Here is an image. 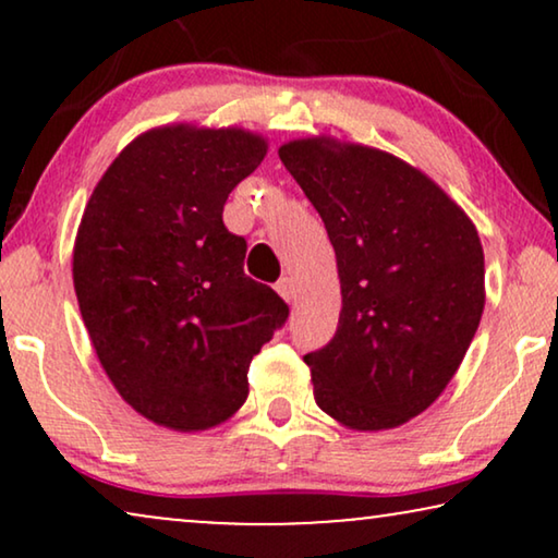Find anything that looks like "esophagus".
<instances>
[{"label":"esophagus","instance_id":"esophagus-1","mask_svg":"<svg viewBox=\"0 0 558 558\" xmlns=\"http://www.w3.org/2000/svg\"><path fill=\"white\" fill-rule=\"evenodd\" d=\"M277 292L284 296L287 302H292V300H296V284H294V279L292 277H281L279 281H277Z\"/></svg>","mask_w":558,"mask_h":558}]
</instances>
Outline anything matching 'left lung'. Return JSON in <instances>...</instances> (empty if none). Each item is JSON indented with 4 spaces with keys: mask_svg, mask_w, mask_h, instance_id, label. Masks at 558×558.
I'll return each mask as SVG.
<instances>
[{
    "mask_svg": "<svg viewBox=\"0 0 558 558\" xmlns=\"http://www.w3.org/2000/svg\"><path fill=\"white\" fill-rule=\"evenodd\" d=\"M338 258L335 338L304 355L317 407L391 429L437 401L485 307L483 243L445 190L399 157L330 136L279 149Z\"/></svg>",
    "mask_w": 558,
    "mask_h": 558,
    "instance_id": "left-lung-1",
    "label": "left lung"
}]
</instances>
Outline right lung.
Segmentation results:
<instances>
[{
	"label": "right lung",
	"instance_id": "add662e5",
	"mask_svg": "<svg viewBox=\"0 0 558 558\" xmlns=\"http://www.w3.org/2000/svg\"><path fill=\"white\" fill-rule=\"evenodd\" d=\"M266 142L241 129L136 136L98 182L73 248V284L106 376L129 407L178 432L226 422L248 365L289 307L243 271L223 223L231 190Z\"/></svg>",
	"mask_w": 558,
	"mask_h": 558
}]
</instances>
